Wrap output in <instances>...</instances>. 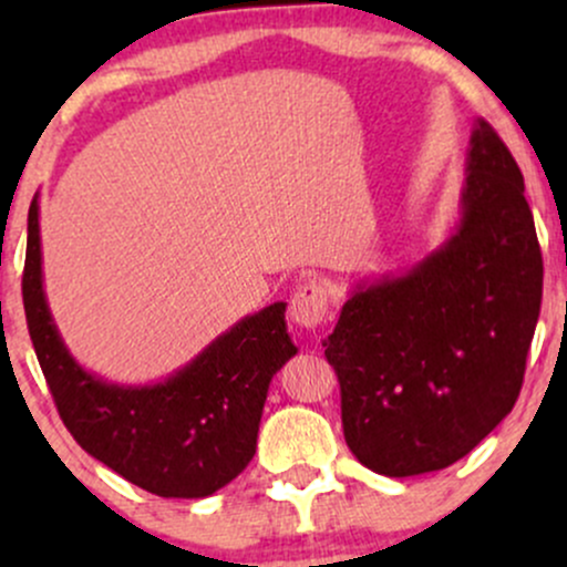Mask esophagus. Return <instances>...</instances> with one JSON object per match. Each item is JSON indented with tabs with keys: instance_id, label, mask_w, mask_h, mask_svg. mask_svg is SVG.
<instances>
[{
	"instance_id": "obj_1",
	"label": "esophagus",
	"mask_w": 567,
	"mask_h": 567,
	"mask_svg": "<svg viewBox=\"0 0 567 567\" xmlns=\"http://www.w3.org/2000/svg\"><path fill=\"white\" fill-rule=\"evenodd\" d=\"M328 303H330V292L322 282L317 279H309V282L298 285L292 290L290 298V320L298 324V328L315 330L317 324L324 320L328 315Z\"/></svg>"
}]
</instances>
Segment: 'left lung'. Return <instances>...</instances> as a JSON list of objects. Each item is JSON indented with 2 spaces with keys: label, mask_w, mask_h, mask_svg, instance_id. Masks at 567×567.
I'll use <instances>...</instances> for the list:
<instances>
[{
  "label": "left lung",
  "mask_w": 567,
  "mask_h": 567,
  "mask_svg": "<svg viewBox=\"0 0 567 567\" xmlns=\"http://www.w3.org/2000/svg\"><path fill=\"white\" fill-rule=\"evenodd\" d=\"M542 288L523 173L477 120L451 239L408 275L360 285L322 341L357 461L413 477L474 451L523 389Z\"/></svg>",
  "instance_id": "obj_1"
}]
</instances>
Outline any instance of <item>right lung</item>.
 <instances>
[{
	"label": "right lung",
	"mask_w": 567,
	"mask_h": 567,
	"mask_svg": "<svg viewBox=\"0 0 567 567\" xmlns=\"http://www.w3.org/2000/svg\"><path fill=\"white\" fill-rule=\"evenodd\" d=\"M23 309L71 437L127 483L162 498L213 496L250 464L269 383L298 351L279 301L239 320L167 381L120 386L95 379L63 347L48 309L37 197L29 207Z\"/></svg>",
	"instance_id": "obj_1"
}]
</instances>
